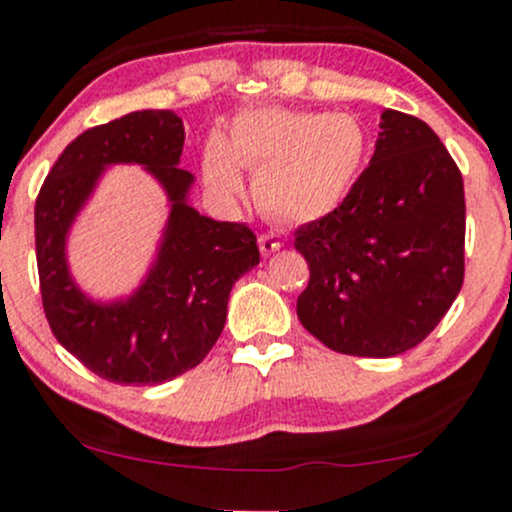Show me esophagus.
<instances>
[{"label":"esophagus","instance_id":"1","mask_svg":"<svg viewBox=\"0 0 512 512\" xmlns=\"http://www.w3.org/2000/svg\"><path fill=\"white\" fill-rule=\"evenodd\" d=\"M279 247H282V238H279L277 233H262L260 235V250L265 252V255H272V252H277Z\"/></svg>","mask_w":512,"mask_h":512}]
</instances>
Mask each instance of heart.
Wrapping results in <instances>:
<instances>
[{
    "instance_id": "b5f03b06",
    "label": "heart",
    "mask_w": 512,
    "mask_h": 512,
    "mask_svg": "<svg viewBox=\"0 0 512 512\" xmlns=\"http://www.w3.org/2000/svg\"><path fill=\"white\" fill-rule=\"evenodd\" d=\"M369 138L350 114L252 109L209 138L206 182L223 196L245 192L240 167L255 172L257 204L277 221L308 223L333 213L355 187Z\"/></svg>"
}]
</instances>
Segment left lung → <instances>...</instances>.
Returning a JSON list of instances; mask_svg holds the SVG:
<instances>
[{
  "instance_id": "1",
  "label": "left lung",
  "mask_w": 512,
  "mask_h": 512,
  "mask_svg": "<svg viewBox=\"0 0 512 512\" xmlns=\"http://www.w3.org/2000/svg\"><path fill=\"white\" fill-rule=\"evenodd\" d=\"M345 201L296 230L303 328L330 350L393 357L423 342L464 282V182L425 121L386 109Z\"/></svg>"
}]
</instances>
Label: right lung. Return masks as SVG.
<instances>
[{
  "mask_svg": "<svg viewBox=\"0 0 512 512\" xmlns=\"http://www.w3.org/2000/svg\"><path fill=\"white\" fill-rule=\"evenodd\" d=\"M182 148L174 111H133L72 140L38 192L36 260L48 325L72 357L114 384H162L194 369L226 325L233 284L260 265L245 223L213 221L187 204L194 177L179 167ZM121 161L153 173L173 209L146 282L128 300L97 304L71 282L64 243L100 172Z\"/></svg>",
  "mask_w": 512,
  "mask_h": 512,
  "instance_id": "add662e5",
  "label": "right lung"
}]
</instances>
